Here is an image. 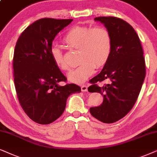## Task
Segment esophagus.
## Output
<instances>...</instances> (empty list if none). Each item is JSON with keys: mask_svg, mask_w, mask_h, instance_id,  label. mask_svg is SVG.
I'll return each instance as SVG.
<instances>
[{"mask_svg": "<svg viewBox=\"0 0 157 157\" xmlns=\"http://www.w3.org/2000/svg\"><path fill=\"white\" fill-rule=\"evenodd\" d=\"M81 90L82 92H86L87 91V86L85 85H82V86H81Z\"/></svg>", "mask_w": 157, "mask_h": 157, "instance_id": "34e87169", "label": "esophagus"}]
</instances>
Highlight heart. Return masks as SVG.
Instances as JSON below:
<instances>
[{
    "label": "heart",
    "mask_w": 157,
    "mask_h": 157,
    "mask_svg": "<svg viewBox=\"0 0 157 157\" xmlns=\"http://www.w3.org/2000/svg\"><path fill=\"white\" fill-rule=\"evenodd\" d=\"M62 41L69 49L78 50L77 61L80 64L68 75L72 82H82L93 74L95 68L105 66L111 55L112 35L106 27L73 26L64 34ZM50 53L60 70H69L70 65L61 48L52 46Z\"/></svg>",
    "instance_id": "1"
}]
</instances>
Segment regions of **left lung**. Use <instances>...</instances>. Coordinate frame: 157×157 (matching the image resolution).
Returning a JSON list of instances; mask_svg holds the SVG:
<instances>
[{
  "instance_id": "8db88e82",
  "label": "left lung",
  "mask_w": 157,
  "mask_h": 157,
  "mask_svg": "<svg viewBox=\"0 0 157 157\" xmlns=\"http://www.w3.org/2000/svg\"><path fill=\"white\" fill-rule=\"evenodd\" d=\"M95 20L109 29L113 47L107 64L90 80L88 91L103 95V103L90 112L101 122L112 124L126 116L136 102L146 76L145 59L139 36L128 23L113 16ZM103 81L109 82L99 86Z\"/></svg>"
}]
</instances>
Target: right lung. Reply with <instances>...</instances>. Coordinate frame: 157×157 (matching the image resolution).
Returning a JSON list of instances; mask_svg holds the SVG:
<instances>
[{
  "instance_id": "right-lung-1",
  "label": "right lung",
  "mask_w": 157,
  "mask_h": 157,
  "mask_svg": "<svg viewBox=\"0 0 157 157\" xmlns=\"http://www.w3.org/2000/svg\"><path fill=\"white\" fill-rule=\"evenodd\" d=\"M72 19L41 18L21 33L16 42L13 59L14 85L19 103L31 120L47 125L63 113L67 100L81 88L67 82L52 59L50 49L54 37Z\"/></svg>"
}]
</instances>
